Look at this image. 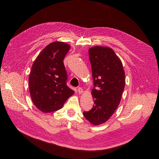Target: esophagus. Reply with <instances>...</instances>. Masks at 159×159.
I'll list each match as a JSON object with an SVG mask.
<instances>
[{
	"label": "esophagus",
	"instance_id": "obj_1",
	"mask_svg": "<svg viewBox=\"0 0 159 159\" xmlns=\"http://www.w3.org/2000/svg\"><path fill=\"white\" fill-rule=\"evenodd\" d=\"M77 91H78V93H79V94H82V93H83V91H83V89H82V88H77Z\"/></svg>",
	"mask_w": 159,
	"mask_h": 159
}]
</instances>
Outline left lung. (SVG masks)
I'll use <instances>...</instances> for the list:
<instances>
[{
  "instance_id": "obj_1",
  "label": "left lung",
  "mask_w": 159,
  "mask_h": 159,
  "mask_svg": "<svg viewBox=\"0 0 159 159\" xmlns=\"http://www.w3.org/2000/svg\"><path fill=\"white\" fill-rule=\"evenodd\" d=\"M93 79L94 105L84 117L92 124L100 125L109 119L120 104L125 86L122 63L111 48L94 46L89 49Z\"/></svg>"
}]
</instances>
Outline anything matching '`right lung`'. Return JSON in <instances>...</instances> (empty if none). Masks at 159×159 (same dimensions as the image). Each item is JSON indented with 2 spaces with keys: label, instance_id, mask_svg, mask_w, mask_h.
<instances>
[{
  "label": "right lung",
  "instance_id": "right-lung-1",
  "mask_svg": "<svg viewBox=\"0 0 159 159\" xmlns=\"http://www.w3.org/2000/svg\"><path fill=\"white\" fill-rule=\"evenodd\" d=\"M70 46L63 42L48 44L36 58L29 76V89L34 105L44 113L61 109L74 93L66 85L64 58Z\"/></svg>",
  "mask_w": 159,
  "mask_h": 159
}]
</instances>
